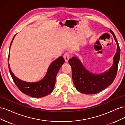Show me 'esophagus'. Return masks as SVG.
Instances as JSON below:
<instances>
[{
  "instance_id": "obj_1",
  "label": "esophagus",
  "mask_w": 125,
  "mask_h": 125,
  "mask_svg": "<svg viewBox=\"0 0 125 125\" xmlns=\"http://www.w3.org/2000/svg\"><path fill=\"white\" fill-rule=\"evenodd\" d=\"M69 57H70V55L69 53H68V52H66V53L64 54L63 58H64V59H65L66 62H67L68 61V60L69 59Z\"/></svg>"
}]
</instances>
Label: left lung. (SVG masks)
<instances>
[{"label": "left lung", "mask_w": 125, "mask_h": 125, "mask_svg": "<svg viewBox=\"0 0 125 125\" xmlns=\"http://www.w3.org/2000/svg\"><path fill=\"white\" fill-rule=\"evenodd\" d=\"M117 44V51L112 66L103 73L95 74L86 70L78 58L73 57L68 62L71 67L72 78L75 88L79 92L86 94L99 93L110 85L116 76L120 58V50L114 33L110 30Z\"/></svg>", "instance_id": "obj_1"}]
</instances>
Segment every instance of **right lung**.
<instances>
[{
    "mask_svg": "<svg viewBox=\"0 0 125 125\" xmlns=\"http://www.w3.org/2000/svg\"><path fill=\"white\" fill-rule=\"evenodd\" d=\"M15 36L16 35L14 36L10 45L8 60L10 47ZM64 62L65 60L62 56H60L56 59L49 66L47 73L44 78L36 82H27L20 80L15 76L11 71L9 63V70L15 84L22 93L31 97L38 98L46 96L53 91L55 85L56 75Z\"/></svg>",
    "mask_w": 125,
    "mask_h": 125,
    "instance_id": "right-lung-1",
    "label": "right lung"
}]
</instances>
